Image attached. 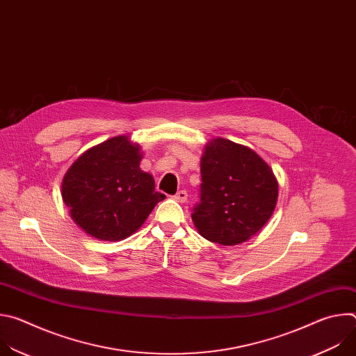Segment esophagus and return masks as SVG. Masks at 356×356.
Instances as JSON below:
<instances>
[{
    "label": "esophagus",
    "mask_w": 356,
    "mask_h": 356,
    "mask_svg": "<svg viewBox=\"0 0 356 356\" xmlns=\"http://www.w3.org/2000/svg\"><path fill=\"white\" fill-rule=\"evenodd\" d=\"M173 198H175L176 201H179V202H186V201H187V191H186V190H180V191H177V193L173 195Z\"/></svg>",
    "instance_id": "34e87169"
}]
</instances>
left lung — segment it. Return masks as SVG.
<instances>
[{
	"label": "left lung",
	"instance_id": "left-lung-1",
	"mask_svg": "<svg viewBox=\"0 0 356 356\" xmlns=\"http://www.w3.org/2000/svg\"><path fill=\"white\" fill-rule=\"evenodd\" d=\"M276 201L277 181L255 152L224 138L207 143L200 201L191 214L201 236L221 245L241 243L268 222Z\"/></svg>",
	"mask_w": 356,
	"mask_h": 356
}]
</instances>
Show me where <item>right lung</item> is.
<instances>
[{
	"instance_id": "add662e5",
	"label": "right lung",
	"mask_w": 356,
	"mask_h": 356,
	"mask_svg": "<svg viewBox=\"0 0 356 356\" xmlns=\"http://www.w3.org/2000/svg\"><path fill=\"white\" fill-rule=\"evenodd\" d=\"M139 145L128 136L99 143L70 166L62 197L74 222L88 235L121 241L134 234L165 194L139 169Z\"/></svg>"
}]
</instances>
